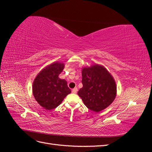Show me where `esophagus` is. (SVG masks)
I'll use <instances>...</instances> for the list:
<instances>
[{
	"label": "esophagus",
	"instance_id": "esophagus-1",
	"mask_svg": "<svg viewBox=\"0 0 152 152\" xmlns=\"http://www.w3.org/2000/svg\"><path fill=\"white\" fill-rule=\"evenodd\" d=\"M77 91H78V88H75L72 89V92L73 93H77Z\"/></svg>",
	"mask_w": 152,
	"mask_h": 152
}]
</instances>
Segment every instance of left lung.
I'll use <instances>...</instances> for the list:
<instances>
[{
    "instance_id": "1",
    "label": "left lung",
    "mask_w": 152,
    "mask_h": 152,
    "mask_svg": "<svg viewBox=\"0 0 152 152\" xmlns=\"http://www.w3.org/2000/svg\"><path fill=\"white\" fill-rule=\"evenodd\" d=\"M83 88L78 94L89 110L96 112L107 108L116 95L114 78L102 66L95 64L82 71Z\"/></svg>"
}]
</instances>
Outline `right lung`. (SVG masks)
Instances as JSON below:
<instances>
[{
  "mask_svg": "<svg viewBox=\"0 0 152 152\" xmlns=\"http://www.w3.org/2000/svg\"><path fill=\"white\" fill-rule=\"evenodd\" d=\"M63 69V63H54L42 70L34 80L33 95L45 110L56 108L71 93L66 80L59 78Z\"/></svg>",
  "mask_w": 152,
  "mask_h": 152,
  "instance_id": "1",
  "label": "right lung"
}]
</instances>
